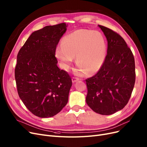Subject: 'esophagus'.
I'll use <instances>...</instances> for the list:
<instances>
[{
    "label": "esophagus",
    "mask_w": 147,
    "mask_h": 147,
    "mask_svg": "<svg viewBox=\"0 0 147 147\" xmlns=\"http://www.w3.org/2000/svg\"><path fill=\"white\" fill-rule=\"evenodd\" d=\"M78 80H79V79L77 78H72V82H73V83L76 82L77 81H78Z\"/></svg>",
    "instance_id": "obj_1"
}]
</instances>
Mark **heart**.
<instances>
[{
    "instance_id": "obj_1",
    "label": "heart",
    "mask_w": 147,
    "mask_h": 147,
    "mask_svg": "<svg viewBox=\"0 0 147 147\" xmlns=\"http://www.w3.org/2000/svg\"><path fill=\"white\" fill-rule=\"evenodd\" d=\"M107 42L100 32L81 29L63 37L55 50L62 67L68 70L76 57L79 75L93 74L102 68L107 56Z\"/></svg>"
}]
</instances>
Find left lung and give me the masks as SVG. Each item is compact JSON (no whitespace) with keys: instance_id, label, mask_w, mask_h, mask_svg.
I'll return each mask as SVG.
<instances>
[{"instance_id":"obj_1","label":"left lung","mask_w":147,"mask_h":147,"mask_svg":"<svg viewBox=\"0 0 147 147\" xmlns=\"http://www.w3.org/2000/svg\"><path fill=\"white\" fill-rule=\"evenodd\" d=\"M108 42L107 55L96 74L86 80V102L92 110L110 115L125 106L135 83L133 54L125 41L116 32L98 25Z\"/></svg>"}]
</instances>
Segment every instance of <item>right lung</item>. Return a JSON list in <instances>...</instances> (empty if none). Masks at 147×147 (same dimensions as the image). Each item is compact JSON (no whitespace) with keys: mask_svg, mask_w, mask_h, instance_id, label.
<instances>
[{"mask_svg":"<svg viewBox=\"0 0 147 147\" xmlns=\"http://www.w3.org/2000/svg\"><path fill=\"white\" fill-rule=\"evenodd\" d=\"M68 25L47 26L32 32L17 56L15 79L19 97L42 118L56 115L67 105L72 81L57 67L55 50Z\"/></svg>","mask_w":147,"mask_h":147,"instance_id":"add662e5","label":"right lung"}]
</instances>
